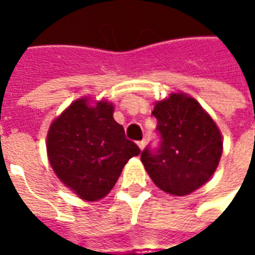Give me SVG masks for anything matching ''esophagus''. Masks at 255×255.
Returning <instances> with one entry per match:
<instances>
[{
    "instance_id": "esophagus-1",
    "label": "esophagus",
    "mask_w": 255,
    "mask_h": 255,
    "mask_svg": "<svg viewBox=\"0 0 255 255\" xmlns=\"http://www.w3.org/2000/svg\"><path fill=\"white\" fill-rule=\"evenodd\" d=\"M138 146H139V149L143 150V149H144V146H146V140H144V139H142V140H139V142H138Z\"/></svg>"
}]
</instances>
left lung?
<instances>
[{"label":"left lung","instance_id":"obj_1","mask_svg":"<svg viewBox=\"0 0 255 255\" xmlns=\"http://www.w3.org/2000/svg\"><path fill=\"white\" fill-rule=\"evenodd\" d=\"M151 115L160 143L140 154L151 180L172 195H187L208 182L223 153V139L212 117L194 98L171 94Z\"/></svg>","mask_w":255,"mask_h":255}]
</instances>
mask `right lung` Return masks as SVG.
<instances>
[{
  "label": "right lung",
  "instance_id": "obj_1",
  "mask_svg": "<svg viewBox=\"0 0 255 255\" xmlns=\"http://www.w3.org/2000/svg\"><path fill=\"white\" fill-rule=\"evenodd\" d=\"M47 155L61 182L86 201L104 198L127 161L140 153L113 119V105L78 100L53 122Z\"/></svg>",
  "mask_w": 255,
  "mask_h": 255
}]
</instances>
